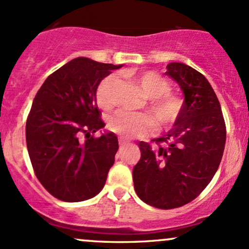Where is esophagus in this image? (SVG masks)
<instances>
[{
  "instance_id": "34e87169",
  "label": "esophagus",
  "mask_w": 249,
  "mask_h": 249,
  "mask_svg": "<svg viewBox=\"0 0 249 249\" xmlns=\"http://www.w3.org/2000/svg\"><path fill=\"white\" fill-rule=\"evenodd\" d=\"M131 142H128V141H126V139H124V138H119V145H121V146H125V145H130Z\"/></svg>"
}]
</instances>
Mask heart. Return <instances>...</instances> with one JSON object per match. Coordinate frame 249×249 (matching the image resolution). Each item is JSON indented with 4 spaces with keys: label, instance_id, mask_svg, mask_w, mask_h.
<instances>
[{
    "label": "heart",
    "instance_id": "obj_1",
    "mask_svg": "<svg viewBox=\"0 0 249 249\" xmlns=\"http://www.w3.org/2000/svg\"><path fill=\"white\" fill-rule=\"evenodd\" d=\"M142 95L150 99L148 112L158 126H166L177 121L181 111V101L170 92L171 85L165 77L154 71H145L136 76ZM117 77L108 75L102 79L97 88L96 99L98 107L108 110L115 104V88ZM108 126L117 134L125 138L142 137L152 130L151 118L145 113L119 110L110 119Z\"/></svg>",
    "mask_w": 249,
    "mask_h": 249
}]
</instances>
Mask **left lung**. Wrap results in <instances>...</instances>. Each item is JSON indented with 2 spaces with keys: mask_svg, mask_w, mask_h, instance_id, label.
I'll return each instance as SVG.
<instances>
[{
  "mask_svg": "<svg viewBox=\"0 0 249 249\" xmlns=\"http://www.w3.org/2000/svg\"><path fill=\"white\" fill-rule=\"evenodd\" d=\"M166 69L181 89L184 104L173 127L153 139L159 146L139 142L142 157L132 172L137 196L161 210L184 206L205 190L226 142L221 107L206 77L184 63H170Z\"/></svg>",
  "mask_w": 249,
  "mask_h": 249,
  "instance_id": "1",
  "label": "left lung"
}]
</instances>
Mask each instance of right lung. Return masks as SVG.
<instances>
[{"label": "right lung", "instance_id": "1", "mask_svg": "<svg viewBox=\"0 0 249 249\" xmlns=\"http://www.w3.org/2000/svg\"><path fill=\"white\" fill-rule=\"evenodd\" d=\"M122 67L78 57L51 73L36 93L25 125L27 147L37 179L57 199L84 201L104 187L119 146L115 133L92 136L105 126L96 92Z\"/></svg>", "mask_w": 249, "mask_h": 249}]
</instances>
